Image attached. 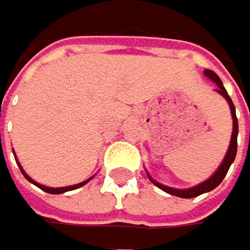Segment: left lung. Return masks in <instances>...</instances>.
<instances>
[{"label":"left lung","instance_id":"1","mask_svg":"<svg viewBox=\"0 0 250 250\" xmlns=\"http://www.w3.org/2000/svg\"><path fill=\"white\" fill-rule=\"evenodd\" d=\"M204 75H206L207 78H210V79L217 85V93H219V94H222V96L228 100V103H229L231 115H232V135H231L229 148H228V151H227V156H225V159H224V162H222V165H220V167H219V169H217V171H216V172H214V174H213L207 181H204V183H201V185H198V186H195V188H192V189H185V190H181V189H172V188H168V186H163V185L157 183V181H154V180L148 175V178L153 181V183H154L159 189L165 190V192H167V193H169V195L180 196V198H195V196H198V195H203V193L210 192V190H213L214 188H217L220 183H222V180L225 178V175H227V172H228V169H229V167H231V163L234 162L235 154H237L238 121H237V117H235V108H234V103H232L231 97L228 96V93H227V90H225V87H224L222 81L219 79V76H217L214 72H211V70H206V72H204Z\"/></svg>","mask_w":250,"mask_h":250}]
</instances>
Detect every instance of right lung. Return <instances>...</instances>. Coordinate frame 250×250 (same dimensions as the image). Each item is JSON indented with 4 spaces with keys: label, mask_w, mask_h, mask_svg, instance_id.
Here are the masks:
<instances>
[{
    "label": "right lung",
    "mask_w": 250,
    "mask_h": 250,
    "mask_svg": "<svg viewBox=\"0 0 250 250\" xmlns=\"http://www.w3.org/2000/svg\"><path fill=\"white\" fill-rule=\"evenodd\" d=\"M19 165V163H18ZM19 168H21V172L25 175V178L28 180V181H31L33 185H36L37 188H40L42 190H44V192H47V193H54V195H58V193H64V192H69V190H75V189H78V188H81V186H83V185H87L88 181H90V178L87 180V181H82V183H79V185H75V186H67V188H46V186H42V185H39V183H36L34 180H31L30 177H28L25 172H23V169H22V167L19 165Z\"/></svg>",
    "instance_id": "1"
}]
</instances>
